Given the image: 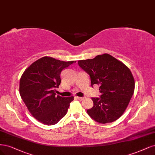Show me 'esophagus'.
I'll use <instances>...</instances> for the list:
<instances>
[{
    "instance_id": "obj_1",
    "label": "esophagus",
    "mask_w": 155,
    "mask_h": 155,
    "mask_svg": "<svg viewBox=\"0 0 155 155\" xmlns=\"http://www.w3.org/2000/svg\"><path fill=\"white\" fill-rule=\"evenodd\" d=\"M76 97L77 99H78L79 101H81V100L83 99V97Z\"/></svg>"
}]
</instances>
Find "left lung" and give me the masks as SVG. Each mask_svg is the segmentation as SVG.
I'll return each instance as SVG.
<instances>
[{"mask_svg":"<svg viewBox=\"0 0 155 155\" xmlns=\"http://www.w3.org/2000/svg\"><path fill=\"white\" fill-rule=\"evenodd\" d=\"M78 64L91 79V85H99L100 98H92L94 106L87 110L96 122L109 123L124 114L135 90V79L130 68L108 54L93 59L79 60Z\"/></svg>","mask_w":155,"mask_h":155,"instance_id":"obj_1","label":"left lung"}]
</instances>
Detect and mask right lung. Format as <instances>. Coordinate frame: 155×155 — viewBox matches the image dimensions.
I'll return each mask as SVG.
<instances>
[{
    "mask_svg": "<svg viewBox=\"0 0 155 155\" xmlns=\"http://www.w3.org/2000/svg\"><path fill=\"white\" fill-rule=\"evenodd\" d=\"M76 61L42 57L27 68L20 80L19 92L30 114L41 123L54 125L65 116L74 97L56 95L63 68Z\"/></svg>",
    "mask_w": 155,
    "mask_h": 155,
    "instance_id": "obj_1",
    "label": "right lung"
}]
</instances>
